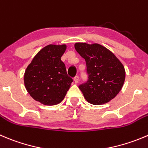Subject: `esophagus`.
Listing matches in <instances>:
<instances>
[{
  "label": "esophagus",
  "instance_id": "esophagus-1",
  "mask_svg": "<svg viewBox=\"0 0 148 148\" xmlns=\"http://www.w3.org/2000/svg\"><path fill=\"white\" fill-rule=\"evenodd\" d=\"M74 82H75V83H78V82H79V77H78V76H76V77H74Z\"/></svg>",
  "mask_w": 148,
  "mask_h": 148
}]
</instances>
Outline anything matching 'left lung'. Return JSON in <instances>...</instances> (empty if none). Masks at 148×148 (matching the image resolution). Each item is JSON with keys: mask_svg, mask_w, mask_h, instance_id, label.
Returning <instances> with one entry per match:
<instances>
[{"mask_svg": "<svg viewBox=\"0 0 148 148\" xmlns=\"http://www.w3.org/2000/svg\"><path fill=\"white\" fill-rule=\"evenodd\" d=\"M77 52L84 58L88 79L79 88L87 102L93 105L107 103L121 91L125 70L111 51L100 44L77 42Z\"/></svg>", "mask_w": 148, "mask_h": 148, "instance_id": "left-lung-1", "label": "left lung"}]
</instances>
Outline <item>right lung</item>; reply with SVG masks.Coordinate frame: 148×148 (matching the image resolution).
I'll return each mask as SVG.
<instances>
[{
  "label": "right lung",
  "mask_w": 148,
  "mask_h": 148,
  "mask_svg": "<svg viewBox=\"0 0 148 148\" xmlns=\"http://www.w3.org/2000/svg\"><path fill=\"white\" fill-rule=\"evenodd\" d=\"M66 45H48L34 57L24 73V85L33 99L46 106L64 100L73 79L67 75L61 56Z\"/></svg>",
  "instance_id": "1"
}]
</instances>
